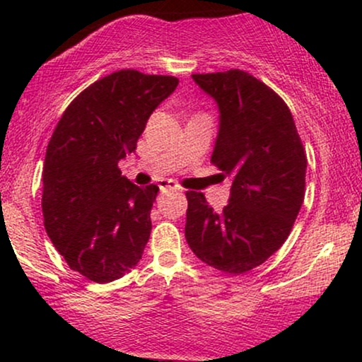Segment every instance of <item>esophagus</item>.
Masks as SVG:
<instances>
[{
  "instance_id": "esophagus-1",
  "label": "esophagus",
  "mask_w": 362,
  "mask_h": 362,
  "mask_svg": "<svg viewBox=\"0 0 362 362\" xmlns=\"http://www.w3.org/2000/svg\"><path fill=\"white\" fill-rule=\"evenodd\" d=\"M161 192H168V190H173V192H180V187H178L173 180H161L160 182Z\"/></svg>"
}]
</instances>
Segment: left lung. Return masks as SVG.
I'll return each mask as SVG.
<instances>
[{
	"label": "left lung",
	"instance_id": "obj_1",
	"mask_svg": "<svg viewBox=\"0 0 362 362\" xmlns=\"http://www.w3.org/2000/svg\"><path fill=\"white\" fill-rule=\"evenodd\" d=\"M214 98L219 131L211 161L231 178L221 213L202 192H187L185 238L204 264L243 274L264 264L289 236L305 199L306 155L284 100L252 74H192Z\"/></svg>",
	"mask_w": 362,
	"mask_h": 362
}]
</instances>
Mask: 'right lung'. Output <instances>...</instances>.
<instances>
[{
  "mask_svg": "<svg viewBox=\"0 0 362 362\" xmlns=\"http://www.w3.org/2000/svg\"><path fill=\"white\" fill-rule=\"evenodd\" d=\"M177 85L175 76L120 69L83 90L54 129L42 170L44 226L86 279L115 281L143 257L160 189L134 185L117 165Z\"/></svg>",
  "mask_w": 362,
  "mask_h": 362,
  "instance_id": "add662e5",
  "label": "right lung"
}]
</instances>
